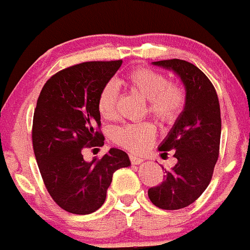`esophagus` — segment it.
Wrapping results in <instances>:
<instances>
[{
    "label": "esophagus",
    "instance_id": "1",
    "mask_svg": "<svg viewBox=\"0 0 250 250\" xmlns=\"http://www.w3.org/2000/svg\"><path fill=\"white\" fill-rule=\"evenodd\" d=\"M130 160L131 163H132L133 165H140L143 163V159L142 158H138V156L133 155V154H130Z\"/></svg>",
    "mask_w": 250,
    "mask_h": 250
}]
</instances>
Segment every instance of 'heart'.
<instances>
[{"label": "heart", "mask_w": 250, "mask_h": 250, "mask_svg": "<svg viewBox=\"0 0 250 250\" xmlns=\"http://www.w3.org/2000/svg\"><path fill=\"white\" fill-rule=\"evenodd\" d=\"M124 84L132 91L148 100V110L164 124L173 123L185 104V94L179 85L168 83L166 77L151 68H135L127 74ZM118 90L114 83L108 82L101 89L97 100V109L104 119L112 120L117 114ZM155 128L150 123H137L118 126L113 130V142L132 151L142 153L153 143Z\"/></svg>", "instance_id": "b5f03b06"}]
</instances>
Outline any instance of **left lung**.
Instances as JSON below:
<instances>
[{"mask_svg": "<svg viewBox=\"0 0 250 250\" xmlns=\"http://www.w3.org/2000/svg\"><path fill=\"white\" fill-rule=\"evenodd\" d=\"M153 65L179 77L185 89V104L158 148L165 155L173 151L177 164L171 169L163 167L164 182L150 188L148 196L161 209H181L196 201L212 179L219 156V100L207 76L192 63L172 59Z\"/></svg>", "mask_w": 250, "mask_h": 250, "instance_id": "1", "label": "left lung"}]
</instances>
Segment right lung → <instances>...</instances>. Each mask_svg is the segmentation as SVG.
Instances as JSON below:
<instances>
[{
  "label": "right lung",
  "mask_w": 250,
  "mask_h": 250,
  "mask_svg": "<svg viewBox=\"0 0 250 250\" xmlns=\"http://www.w3.org/2000/svg\"><path fill=\"white\" fill-rule=\"evenodd\" d=\"M123 61H91L54 74L44 84L33 114L32 143L45 188L62 209L90 214L99 209L117 169L128 155L110 148L100 160L85 161V146H102L104 137L97 100Z\"/></svg>",
  "instance_id": "obj_1"
}]
</instances>
